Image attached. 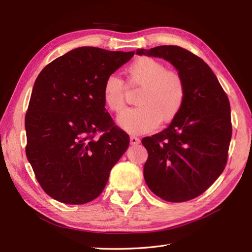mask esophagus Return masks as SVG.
<instances>
[{
    "mask_svg": "<svg viewBox=\"0 0 252 252\" xmlns=\"http://www.w3.org/2000/svg\"><path fill=\"white\" fill-rule=\"evenodd\" d=\"M140 143H141V141H140V139L138 138V136H135V135H131L130 136V144L131 145H138Z\"/></svg>",
    "mask_w": 252,
    "mask_h": 252,
    "instance_id": "1",
    "label": "esophagus"
}]
</instances>
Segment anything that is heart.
I'll use <instances>...</instances> for the list:
<instances>
[{
  "instance_id": "obj_1",
  "label": "heart",
  "mask_w": 252,
  "mask_h": 252,
  "mask_svg": "<svg viewBox=\"0 0 252 252\" xmlns=\"http://www.w3.org/2000/svg\"><path fill=\"white\" fill-rule=\"evenodd\" d=\"M126 72L130 85L141 90L135 97L138 106L124 111L118 119L124 130L134 134L149 133L158 123H170L184 108L186 83L177 70L167 69L158 60L143 57L129 65ZM103 101L113 113L118 114L125 108L124 81L118 75L106 78Z\"/></svg>"
}]
</instances>
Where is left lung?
<instances>
[{"label": "left lung", "instance_id": "left-lung-1", "mask_svg": "<svg viewBox=\"0 0 252 252\" xmlns=\"http://www.w3.org/2000/svg\"><path fill=\"white\" fill-rule=\"evenodd\" d=\"M136 53L168 61L187 88L179 116L163 131L142 139L148 152L145 182L167 202L192 200L225 169L232 135L229 100L211 68L189 50L163 45Z\"/></svg>", "mask_w": 252, "mask_h": 252}]
</instances>
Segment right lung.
I'll return each instance as SVG.
<instances>
[{
    "label": "right lung",
    "mask_w": 252,
    "mask_h": 252,
    "mask_svg": "<svg viewBox=\"0 0 252 252\" xmlns=\"http://www.w3.org/2000/svg\"><path fill=\"white\" fill-rule=\"evenodd\" d=\"M133 56L80 47L37 75L25 116L26 157L52 199L72 205L96 199L128 148L129 135L105 111L103 87Z\"/></svg>",
    "instance_id": "obj_1"
}]
</instances>
